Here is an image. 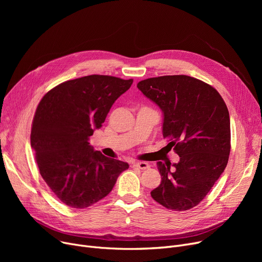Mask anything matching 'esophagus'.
<instances>
[{
    "label": "esophagus",
    "mask_w": 262,
    "mask_h": 262,
    "mask_svg": "<svg viewBox=\"0 0 262 262\" xmlns=\"http://www.w3.org/2000/svg\"><path fill=\"white\" fill-rule=\"evenodd\" d=\"M134 167L136 168H139L141 170H146L149 168V164L147 162H144V161H140V162H135L134 163Z\"/></svg>",
    "instance_id": "1"
}]
</instances>
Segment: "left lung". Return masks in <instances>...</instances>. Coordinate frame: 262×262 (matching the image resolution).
<instances>
[{
  "label": "left lung",
  "mask_w": 262,
  "mask_h": 262,
  "mask_svg": "<svg viewBox=\"0 0 262 262\" xmlns=\"http://www.w3.org/2000/svg\"><path fill=\"white\" fill-rule=\"evenodd\" d=\"M163 113L162 135L180 162H157L161 183L150 195L168 209L195 207L224 172L230 153V120L220 93L188 75H164L137 84Z\"/></svg>",
  "instance_id": "8db88e82"
}]
</instances>
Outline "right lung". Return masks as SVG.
<instances>
[{
  "label": "right lung",
  "instance_id": "add662e5",
  "mask_svg": "<svg viewBox=\"0 0 262 262\" xmlns=\"http://www.w3.org/2000/svg\"><path fill=\"white\" fill-rule=\"evenodd\" d=\"M133 79L88 75L51 89L37 106L31 145L41 176L63 204L87 208L113 190L128 163L108 158L89 145L107 114Z\"/></svg>",
  "mask_w": 262,
  "mask_h": 262
}]
</instances>
